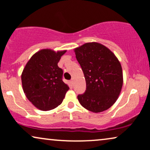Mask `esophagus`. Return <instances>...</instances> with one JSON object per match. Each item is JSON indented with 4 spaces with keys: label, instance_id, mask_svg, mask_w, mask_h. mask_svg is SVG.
Instances as JSON below:
<instances>
[{
    "label": "esophagus",
    "instance_id": "34e87169",
    "mask_svg": "<svg viewBox=\"0 0 150 150\" xmlns=\"http://www.w3.org/2000/svg\"><path fill=\"white\" fill-rule=\"evenodd\" d=\"M70 83H71V84H73V79H71V80H70Z\"/></svg>",
    "mask_w": 150,
    "mask_h": 150
}]
</instances>
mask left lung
Here are the masks:
<instances>
[{"label":"left lung","instance_id":"obj_1","mask_svg":"<svg viewBox=\"0 0 150 150\" xmlns=\"http://www.w3.org/2000/svg\"><path fill=\"white\" fill-rule=\"evenodd\" d=\"M86 83L85 93L77 96L83 108L93 112L110 108L118 99L123 86L122 68L115 55L98 42L75 49Z\"/></svg>","mask_w":150,"mask_h":150}]
</instances>
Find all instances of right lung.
I'll use <instances>...</instances> for the list:
<instances>
[{"label": "right lung", "instance_id": "obj_1", "mask_svg": "<svg viewBox=\"0 0 150 150\" xmlns=\"http://www.w3.org/2000/svg\"><path fill=\"white\" fill-rule=\"evenodd\" d=\"M66 50L42 49L32 56L21 75L27 98L37 108L51 110L60 105L69 87L62 81L63 71L57 63Z\"/></svg>", "mask_w": 150, "mask_h": 150}]
</instances>
